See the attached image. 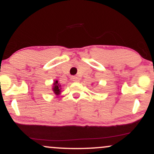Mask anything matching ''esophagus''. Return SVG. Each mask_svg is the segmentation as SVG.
<instances>
[{"label": "esophagus", "mask_w": 154, "mask_h": 154, "mask_svg": "<svg viewBox=\"0 0 154 154\" xmlns=\"http://www.w3.org/2000/svg\"><path fill=\"white\" fill-rule=\"evenodd\" d=\"M72 80H73L74 82H78L79 80V78L78 77H77V76H74V77H72Z\"/></svg>", "instance_id": "1"}]
</instances>
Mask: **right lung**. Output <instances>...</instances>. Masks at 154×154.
Instances as JSON below:
<instances>
[{"instance_id":"obj_1","label":"right lung","mask_w":154,"mask_h":154,"mask_svg":"<svg viewBox=\"0 0 154 154\" xmlns=\"http://www.w3.org/2000/svg\"><path fill=\"white\" fill-rule=\"evenodd\" d=\"M54 88H53V91H54V92L55 93V94L56 95H59L60 93V92H61V91H60V87H61V85H59V83H58V81H56V82H54Z\"/></svg>"}]
</instances>
